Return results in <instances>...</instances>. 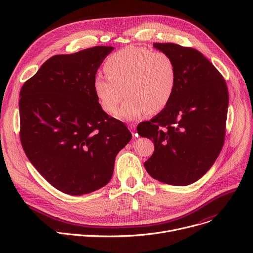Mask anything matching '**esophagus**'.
<instances>
[{
	"mask_svg": "<svg viewBox=\"0 0 253 253\" xmlns=\"http://www.w3.org/2000/svg\"><path fill=\"white\" fill-rule=\"evenodd\" d=\"M136 123H131L129 124V129L132 131V134H133V137H138V134H136L135 130H136Z\"/></svg>",
	"mask_w": 253,
	"mask_h": 253,
	"instance_id": "1",
	"label": "esophagus"
}]
</instances>
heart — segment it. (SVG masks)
I'll return each instance as SVG.
<instances>
[{
  "label": "heart",
  "instance_id": "1",
  "mask_svg": "<svg viewBox=\"0 0 253 253\" xmlns=\"http://www.w3.org/2000/svg\"><path fill=\"white\" fill-rule=\"evenodd\" d=\"M107 76H97L93 90L100 107L112 114L124 94L116 117L134 120L147 112L162 111L170 103L178 80V70L171 55L146 47L127 46L108 57Z\"/></svg>",
  "mask_w": 253,
  "mask_h": 253
}]
</instances>
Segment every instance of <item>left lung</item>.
<instances>
[{"label":"left lung","mask_w":253,"mask_h":253,"mask_svg":"<svg viewBox=\"0 0 253 253\" xmlns=\"http://www.w3.org/2000/svg\"><path fill=\"white\" fill-rule=\"evenodd\" d=\"M153 46L173 57L178 80L170 103L137 126L138 134L155 146L144 167L158 181L185 186L200 179L222 149L228 90L219 71L199 51L173 43Z\"/></svg>","instance_id":"8db88e82"}]
</instances>
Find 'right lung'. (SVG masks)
<instances>
[{"mask_svg":"<svg viewBox=\"0 0 253 253\" xmlns=\"http://www.w3.org/2000/svg\"><path fill=\"white\" fill-rule=\"evenodd\" d=\"M113 47L96 46L48 59L20 91V139L38 172L56 189L83 195L110 181L115 157L131 140L93 90Z\"/></svg>","mask_w":253,"mask_h":253,"instance_id":"right-lung-1","label":"right lung"}]
</instances>
